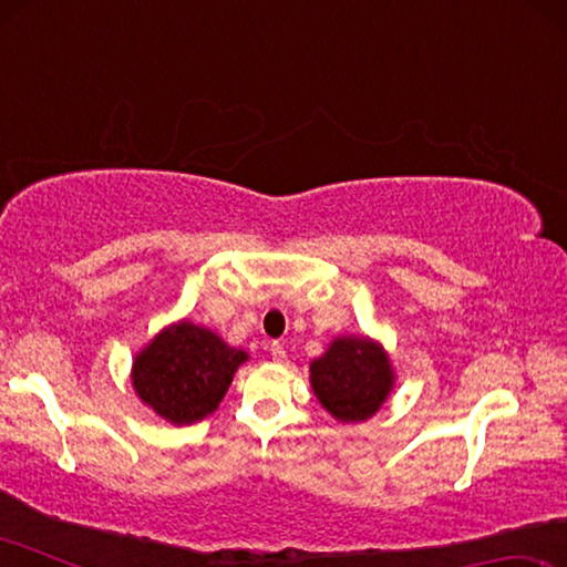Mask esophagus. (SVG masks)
Segmentation results:
<instances>
[{"label": "esophagus", "mask_w": 567, "mask_h": 567, "mask_svg": "<svg viewBox=\"0 0 567 567\" xmlns=\"http://www.w3.org/2000/svg\"><path fill=\"white\" fill-rule=\"evenodd\" d=\"M270 352H272V360H275L277 364H282V362L287 360V352H285V348H282L280 342H275L272 348H270Z\"/></svg>", "instance_id": "esophagus-1"}]
</instances>
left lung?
<instances>
[{
    "label": "left lung",
    "instance_id": "8db88e82",
    "mask_svg": "<svg viewBox=\"0 0 567 567\" xmlns=\"http://www.w3.org/2000/svg\"><path fill=\"white\" fill-rule=\"evenodd\" d=\"M310 385L334 420L364 422L388 402L395 370L382 342L368 334H342L310 362Z\"/></svg>",
    "mask_w": 567,
    "mask_h": 567
}]
</instances>
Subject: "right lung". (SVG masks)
<instances>
[{
    "label": "right lung",
    "instance_id": "add662e5",
    "mask_svg": "<svg viewBox=\"0 0 567 567\" xmlns=\"http://www.w3.org/2000/svg\"><path fill=\"white\" fill-rule=\"evenodd\" d=\"M249 354L217 332L177 320L162 328L132 360V388L157 417L192 425L219 408Z\"/></svg>",
    "mask_w": 567,
    "mask_h": 567
}]
</instances>
